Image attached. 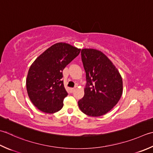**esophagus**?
<instances>
[{"label":"esophagus","mask_w":153,"mask_h":153,"mask_svg":"<svg viewBox=\"0 0 153 153\" xmlns=\"http://www.w3.org/2000/svg\"><path fill=\"white\" fill-rule=\"evenodd\" d=\"M74 90H75V88H70V91H71V93L74 92Z\"/></svg>","instance_id":"esophagus-1"}]
</instances>
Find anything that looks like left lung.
Wrapping results in <instances>:
<instances>
[{
    "mask_svg": "<svg viewBox=\"0 0 153 153\" xmlns=\"http://www.w3.org/2000/svg\"><path fill=\"white\" fill-rule=\"evenodd\" d=\"M86 73L84 96L78 101L80 110L91 117L103 115L116 105L123 94V80L111 61L101 51L81 52Z\"/></svg>",
    "mask_w": 153,
    "mask_h": 153,
    "instance_id": "left-lung-1",
    "label": "left lung"
}]
</instances>
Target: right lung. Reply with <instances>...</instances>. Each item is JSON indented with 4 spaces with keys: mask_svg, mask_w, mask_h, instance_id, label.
Wrapping results in <instances>:
<instances>
[{
    "mask_svg": "<svg viewBox=\"0 0 153 153\" xmlns=\"http://www.w3.org/2000/svg\"><path fill=\"white\" fill-rule=\"evenodd\" d=\"M80 50L67 43H57L44 51L30 67L27 92L32 103L41 111L53 113L63 107L68 93L62 80V71Z\"/></svg>",
    "mask_w": 153,
    "mask_h": 153,
    "instance_id": "obj_1",
    "label": "right lung"
}]
</instances>
